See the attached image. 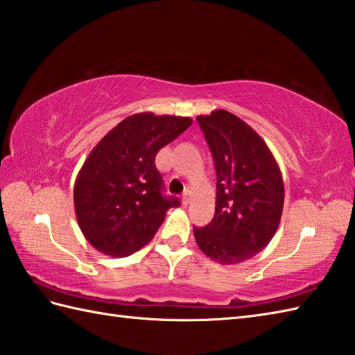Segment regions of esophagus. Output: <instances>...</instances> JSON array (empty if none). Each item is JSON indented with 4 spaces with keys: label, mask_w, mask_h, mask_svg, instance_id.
<instances>
[{
    "label": "esophagus",
    "mask_w": 355,
    "mask_h": 355,
    "mask_svg": "<svg viewBox=\"0 0 355 355\" xmlns=\"http://www.w3.org/2000/svg\"><path fill=\"white\" fill-rule=\"evenodd\" d=\"M182 201H183V205H184V206H187V205H191V201H192V192H191L189 189H186V191H184V193H183V198H182Z\"/></svg>",
    "instance_id": "34e87169"
}]
</instances>
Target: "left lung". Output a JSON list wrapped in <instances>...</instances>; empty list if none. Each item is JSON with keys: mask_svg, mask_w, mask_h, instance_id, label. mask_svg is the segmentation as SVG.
<instances>
[{"mask_svg": "<svg viewBox=\"0 0 355 355\" xmlns=\"http://www.w3.org/2000/svg\"><path fill=\"white\" fill-rule=\"evenodd\" d=\"M216 171L215 215L193 227L200 250L223 266L262 252L284 209V180L275 155L250 125L225 110L198 116Z\"/></svg>", "mask_w": 355, "mask_h": 355, "instance_id": "obj_1", "label": "left lung"}]
</instances>
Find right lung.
Wrapping results in <instances>:
<instances>
[{
    "label": "right lung",
    "instance_id": "right-lung-1",
    "mask_svg": "<svg viewBox=\"0 0 355 355\" xmlns=\"http://www.w3.org/2000/svg\"><path fill=\"white\" fill-rule=\"evenodd\" d=\"M192 125L191 117L137 112L97 143L74 183V210L85 239L112 258L154 238L175 197L162 193L155 155Z\"/></svg>",
    "mask_w": 355,
    "mask_h": 355
}]
</instances>
